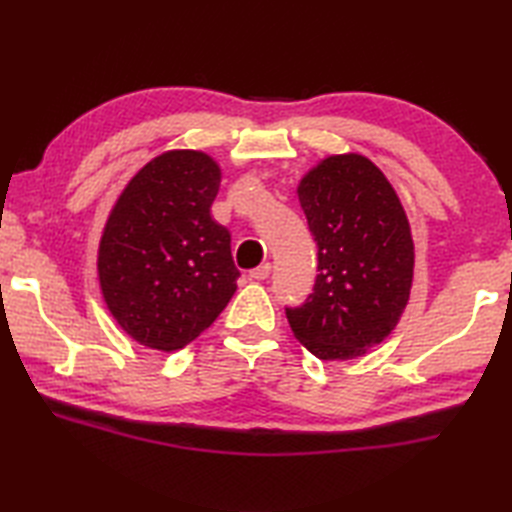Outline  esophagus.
<instances>
[{
	"label": "esophagus",
	"mask_w": 512,
	"mask_h": 512,
	"mask_svg": "<svg viewBox=\"0 0 512 512\" xmlns=\"http://www.w3.org/2000/svg\"><path fill=\"white\" fill-rule=\"evenodd\" d=\"M268 275H270V264H262L259 268L250 270V279H257V281L268 279Z\"/></svg>",
	"instance_id": "34e87169"
}]
</instances>
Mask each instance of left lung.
<instances>
[{"label":"left lung","mask_w":512,"mask_h":512,"mask_svg":"<svg viewBox=\"0 0 512 512\" xmlns=\"http://www.w3.org/2000/svg\"><path fill=\"white\" fill-rule=\"evenodd\" d=\"M317 242L312 295L286 317L321 361L363 356L396 328L409 301L413 242L396 191L372 160L330 156L299 184Z\"/></svg>","instance_id":"obj_1"}]
</instances>
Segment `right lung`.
<instances>
[{
    "label": "right lung",
    "instance_id": "add662e5",
    "mask_svg": "<svg viewBox=\"0 0 512 512\" xmlns=\"http://www.w3.org/2000/svg\"><path fill=\"white\" fill-rule=\"evenodd\" d=\"M220 167L200 151H167L118 198L99 248V279L118 325L147 347L182 350L237 290L231 233L211 217Z\"/></svg>",
    "mask_w": 512,
    "mask_h": 512
}]
</instances>
